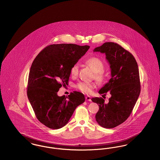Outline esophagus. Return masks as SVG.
<instances>
[{
    "mask_svg": "<svg viewBox=\"0 0 160 160\" xmlns=\"http://www.w3.org/2000/svg\"><path fill=\"white\" fill-rule=\"evenodd\" d=\"M85 98H86V101H92L91 98V97L89 96H86L85 97Z\"/></svg>",
    "mask_w": 160,
    "mask_h": 160,
    "instance_id": "34e87169",
    "label": "esophagus"
}]
</instances>
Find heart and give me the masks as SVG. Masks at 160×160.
Segmentation results:
<instances>
[{"label":"heart","mask_w":160,"mask_h":160,"mask_svg":"<svg viewBox=\"0 0 160 160\" xmlns=\"http://www.w3.org/2000/svg\"><path fill=\"white\" fill-rule=\"evenodd\" d=\"M86 63L89 65L95 72V77L98 82L100 83L103 82L106 79V75L103 69L104 65L102 61L100 59L95 57H92L86 61ZM78 72V66L77 64H74L71 67L70 73L72 76H76ZM77 88L84 93H90L92 89L95 88V84L89 82H80L77 84Z\"/></svg>","instance_id":"b5f03b06"}]
</instances>
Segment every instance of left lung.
<instances>
[{
    "mask_svg": "<svg viewBox=\"0 0 160 160\" xmlns=\"http://www.w3.org/2000/svg\"><path fill=\"white\" fill-rule=\"evenodd\" d=\"M104 53L110 64L111 78L100 90L106 96L111 94L108 103L100 97L92 101L99 106L95 115L97 122L102 127L113 128L125 122L131 113L140 93V82L137 62L132 54L122 47L112 42L104 43L93 50Z\"/></svg>",
    "mask_w": 160,
    "mask_h": 160,
    "instance_id": "left-lung-1",
    "label": "left lung"
}]
</instances>
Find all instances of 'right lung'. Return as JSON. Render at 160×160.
<instances>
[{
  "label": "right lung",
  "mask_w": 160,
  "mask_h": 160,
  "mask_svg": "<svg viewBox=\"0 0 160 160\" xmlns=\"http://www.w3.org/2000/svg\"><path fill=\"white\" fill-rule=\"evenodd\" d=\"M89 46L73 44L47 46L33 61L29 74L27 95L38 121L48 128L59 129L65 126L77 107L85 101L79 92L68 97L57 94L68 84L73 65L84 56Z\"/></svg>",
  "instance_id": "right-lung-1"
}]
</instances>
